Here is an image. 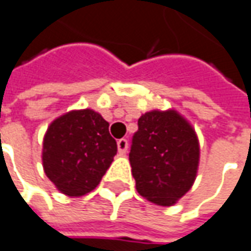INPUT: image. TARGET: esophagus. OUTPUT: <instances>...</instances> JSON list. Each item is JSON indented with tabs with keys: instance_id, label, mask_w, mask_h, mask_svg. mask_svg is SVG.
<instances>
[{
	"instance_id": "obj_1",
	"label": "esophagus",
	"mask_w": 251,
	"mask_h": 251,
	"mask_svg": "<svg viewBox=\"0 0 251 251\" xmlns=\"http://www.w3.org/2000/svg\"><path fill=\"white\" fill-rule=\"evenodd\" d=\"M127 149H128V142H127V139H119V142H117V150H119V152L120 154H126Z\"/></svg>"
}]
</instances>
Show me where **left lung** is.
<instances>
[{
    "instance_id": "8db88e82",
    "label": "left lung",
    "mask_w": 251,
    "mask_h": 251,
    "mask_svg": "<svg viewBox=\"0 0 251 251\" xmlns=\"http://www.w3.org/2000/svg\"><path fill=\"white\" fill-rule=\"evenodd\" d=\"M129 163L140 196L170 207L189 191L200 161L195 128L174 109L146 112L138 120Z\"/></svg>"
}]
</instances>
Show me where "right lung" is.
<instances>
[{
    "mask_svg": "<svg viewBox=\"0 0 251 251\" xmlns=\"http://www.w3.org/2000/svg\"><path fill=\"white\" fill-rule=\"evenodd\" d=\"M116 152L109 123L86 108L67 112L50 124L42 161L44 173L60 193L79 197L100 184Z\"/></svg>",
    "mask_w": 251,
    "mask_h": 251,
    "instance_id": "add662e5",
    "label": "right lung"
}]
</instances>
